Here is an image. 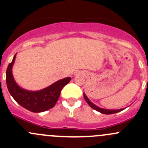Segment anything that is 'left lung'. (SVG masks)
<instances>
[{"label":"left lung","instance_id":"8db88e82","mask_svg":"<svg viewBox=\"0 0 148 148\" xmlns=\"http://www.w3.org/2000/svg\"><path fill=\"white\" fill-rule=\"evenodd\" d=\"M84 97L85 100H86V101L87 102V103L89 105L90 107H91L92 108H94V110H96V111L100 112V113H103V114H112V113H118V112H120L121 111H123V110L124 109V108H121V109H119V110H108V109H103V108H99V107L96 106V105H94V103H92L91 101H90L88 99V98L86 97V96L84 94Z\"/></svg>","mask_w":148,"mask_h":148}]
</instances>
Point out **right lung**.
Returning a JSON list of instances; mask_svg holds the SVG:
<instances>
[{
    "instance_id": "add662e5",
    "label": "right lung",
    "mask_w": 148,
    "mask_h": 148,
    "mask_svg": "<svg viewBox=\"0 0 148 148\" xmlns=\"http://www.w3.org/2000/svg\"><path fill=\"white\" fill-rule=\"evenodd\" d=\"M15 60V55L6 70V84L9 92L15 101L23 108L34 113L45 111L53 108L58 101L62 89L70 82L71 77L59 80L41 91L24 90L18 86L12 77V66Z\"/></svg>"
}]
</instances>
